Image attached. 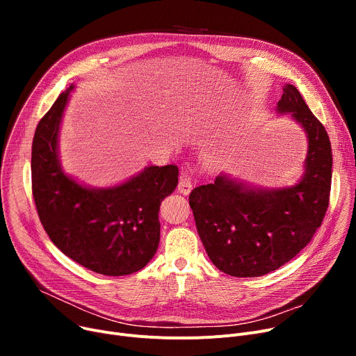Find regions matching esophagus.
Returning a JSON list of instances; mask_svg holds the SVG:
<instances>
[{
    "label": "esophagus",
    "mask_w": 356,
    "mask_h": 356,
    "mask_svg": "<svg viewBox=\"0 0 356 356\" xmlns=\"http://www.w3.org/2000/svg\"><path fill=\"white\" fill-rule=\"evenodd\" d=\"M177 191L183 195H189L192 191V179L189 175L181 173L180 179H179V184H177Z\"/></svg>",
    "instance_id": "1"
}]
</instances>
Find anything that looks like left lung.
<instances>
[{"mask_svg": "<svg viewBox=\"0 0 356 356\" xmlns=\"http://www.w3.org/2000/svg\"><path fill=\"white\" fill-rule=\"evenodd\" d=\"M283 90L277 109L291 112L309 138L305 177L293 188L266 191L218 176L189 195L204 250L216 268L232 277H259L289 263L312 241L329 207V136L296 86Z\"/></svg>", "mask_w": 356, "mask_h": 356, "instance_id": "8db88e82", "label": "left lung"}]
</instances>
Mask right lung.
Instances as JSON below:
<instances>
[{"instance_id": "right-lung-1", "label": "right lung", "mask_w": 356, "mask_h": 356, "mask_svg": "<svg viewBox=\"0 0 356 356\" xmlns=\"http://www.w3.org/2000/svg\"><path fill=\"white\" fill-rule=\"evenodd\" d=\"M70 86L35 128L31 145V189L37 213L53 244L74 263L104 275L144 268L160 241L161 200L179 183L175 164L149 165L111 189H88L63 175L58 133Z\"/></svg>"}]
</instances>
